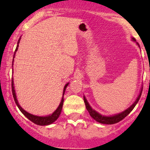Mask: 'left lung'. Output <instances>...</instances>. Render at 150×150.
<instances>
[{
    "label": "left lung",
    "mask_w": 150,
    "mask_h": 150,
    "mask_svg": "<svg viewBox=\"0 0 150 150\" xmlns=\"http://www.w3.org/2000/svg\"><path fill=\"white\" fill-rule=\"evenodd\" d=\"M132 41H134V42H136V40H135V38H132ZM136 43H137V44L138 45V46H139L138 43L137 42H136ZM142 92V89H141L140 94H139L138 97H137V99H136L135 101L128 108H127L126 110L123 111V112L118 113V114H116V115H113V116H103V115H101V114H100V113L97 112L95 110L92 109V108L91 107L90 105H89V103L87 102V99H86L85 96H84V101H85L86 108H87V110L89 113V115H90V116H92V118H94L96 121L99 122V123H103V124H114V123H118V122H119V121H120V120H123L125 116H128L129 113L131 112V111H132V109H133L134 107L135 106V105L137 104V102H138L139 99H140V98L141 97Z\"/></svg>",
    "instance_id": "left-lung-1"
}]
</instances>
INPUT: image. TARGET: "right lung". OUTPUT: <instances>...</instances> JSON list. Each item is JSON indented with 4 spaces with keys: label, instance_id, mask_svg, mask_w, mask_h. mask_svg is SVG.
<instances>
[{
    "label": "right lung",
    "instance_id": "right-lung-1",
    "mask_svg": "<svg viewBox=\"0 0 150 150\" xmlns=\"http://www.w3.org/2000/svg\"><path fill=\"white\" fill-rule=\"evenodd\" d=\"M20 39H21V37H20V39H19V40H18V45H17L16 49H15V51L14 56H13V65H12V67H13V62H14V58H15V53H16V51H18V49L19 43H20ZM68 84H69V83H67L66 85H65L64 89H63V98H62L61 103H60L59 106H58V107L57 108V109H56V111H55L54 112L52 113V114L49 115V116H34V115H32V114H31V113H30L27 112V111H25V110H24L23 108H22L21 106H20V104H19V103H18V99H17L16 94H15V87H14V83H13V78H12V92H13V98H14V100L15 101V104H17V106H18V107L19 108V109L20 110V111H21V112L23 113V114L25 115V116L27 117V118H28L29 120H30L31 121L33 122L34 123H35V124H37V125H47L51 124V123H53V122L56 121V120L58 119V117H59L60 114H61V111H62V108H63V101H64V99H63V95H64L65 89H66V87H68Z\"/></svg>",
    "mask_w": 150,
    "mask_h": 150
}]
</instances>
